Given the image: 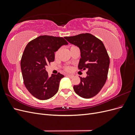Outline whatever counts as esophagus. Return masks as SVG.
<instances>
[{
  "instance_id": "esophagus-1",
  "label": "esophagus",
  "mask_w": 135,
  "mask_h": 135,
  "mask_svg": "<svg viewBox=\"0 0 135 135\" xmlns=\"http://www.w3.org/2000/svg\"><path fill=\"white\" fill-rule=\"evenodd\" d=\"M67 76H69V78H72L73 76V75H70V74H66Z\"/></svg>"
}]
</instances>
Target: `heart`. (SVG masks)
I'll use <instances>...</instances> for the list:
<instances>
[{
    "label": "heart",
    "instance_id": "heart-1",
    "mask_svg": "<svg viewBox=\"0 0 135 135\" xmlns=\"http://www.w3.org/2000/svg\"><path fill=\"white\" fill-rule=\"evenodd\" d=\"M71 47H73V46H71ZM58 51H57L56 52H55V56H57V54H58ZM65 70H66V71H70L71 70V68L70 67V66H66L65 68Z\"/></svg>",
    "mask_w": 135,
    "mask_h": 135
}]
</instances>
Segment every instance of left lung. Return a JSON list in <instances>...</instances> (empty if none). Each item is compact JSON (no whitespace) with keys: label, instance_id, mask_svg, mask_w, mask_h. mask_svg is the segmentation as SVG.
Listing matches in <instances>:
<instances>
[{"label":"left lung","instance_id":"8db88e82","mask_svg":"<svg viewBox=\"0 0 135 135\" xmlns=\"http://www.w3.org/2000/svg\"><path fill=\"white\" fill-rule=\"evenodd\" d=\"M64 38L80 48L79 70H87V76L80 77V82L74 85V90L83 98L93 97L101 91L107 79L110 64L107 51L103 42L91 34H80Z\"/></svg>","mask_w":135,"mask_h":135}]
</instances>
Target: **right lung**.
<instances>
[{
	"mask_svg": "<svg viewBox=\"0 0 135 135\" xmlns=\"http://www.w3.org/2000/svg\"><path fill=\"white\" fill-rule=\"evenodd\" d=\"M68 44L62 37L41 35L26 46L21 60L23 83L36 99L47 100L57 92L60 80L64 76L58 73L49 77L45 67L54 61L55 52Z\"/></svg>",
	"mask_w": 135,
	"mask_h": 135,
	"instance_id": "1",
	"label": "right lung"
}]
</instances>
